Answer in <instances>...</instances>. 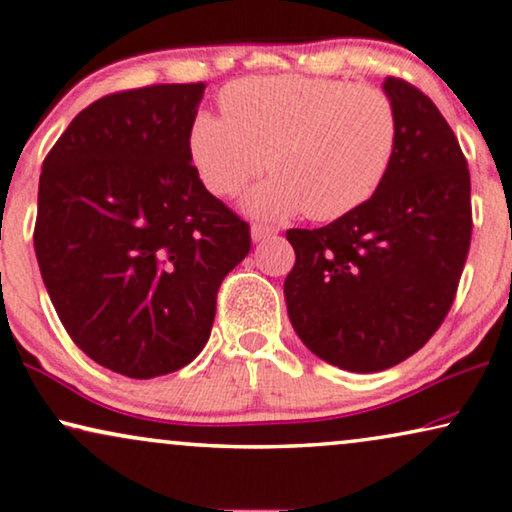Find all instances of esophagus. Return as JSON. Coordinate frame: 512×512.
I'll return each mask as SVG.
<instances>
[{
  "instance_id": "esophagus-1",
  "label": "esophagus",
  "mask_w": 512,
  "mask_h": 512,
  "mask_svg": "<svg viewBox=\"0 0 512 512\" xmlns=\"http://www.w3.org/2000/svg\"><path fill=\"white\" fill-rule=\"evenodd\" d=\"M273 234H278V227L273 225L253 223V227H250V237H253V241H262L266 237H273Z\"/></svg>"
}]
</instances>
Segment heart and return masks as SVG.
Segmentation results:
<instances>
[{"mask_svg": "<svg viewBox=\"0 0 512 512\" xmlns=\"http://www.w3.org/2000/svg\"><path fill=\"white\" fill-rule=\"evenodd\" d=\"M225 116L200 111L189 157L214 196L230 198L269 164L248 193L259 218L305 212L335 221L369 202L392 170L399 113L385 91L326 77H246L221 93Z\"/></svg>", "mask_w": 512, "mask_h": 512, "instance_id": "b5f03b06", "label": "heart"}]
</instances>
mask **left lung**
I'll use <instances>...</instances> for the list:
<instances>
[{"label": "left lung", "instance_id": "8db88e82", "mask_svg": "<svg viewBox=\"0 0 512 512\" xmlns=\"http://www.w3.org/2000/svg\"><path fill=\"white\" fill-rule=\"evenodd\" d=\"M399 148L380 191L316 230H289V321L316 358L355 373L417 353L451 310L472 239V184L431 97L387 77Z\"/></svg>", "mask_w": 512, "mask_h": 512}]
</instances>
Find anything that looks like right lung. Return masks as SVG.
Masks as SVG:
<instances>
[{
	"mask_svg": "<svg viewBox=\"0 0 512 512\" xmlns=\"http://www.w3.org/2000/svg\"><path fill=\"white\" fill-rule=\"evenodd\" d=\"M205 84L102 97L43 161L34 248L81 351L127 378L166 376L205 348L216 294L250 227L205 189L189 127Z\"/></svg>",
	"mask_w": 512,
	"mask_h": 512,
	"instance_id": "add662e5",
	"label": "right lung"
}]
</instances>
